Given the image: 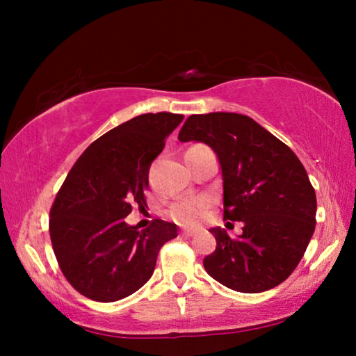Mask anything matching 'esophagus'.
<instances>
[{
  "instance_id": "esophagus-1",
  "label": "esophagus",
  "mask_w": 356,
  "mask_h": 356,
  "mask_svg": "<svg viewBox=\"0 0 356 356\" xmlns=\"http://www.w3.org/2000/svg\"><path fill=\"white\" fill-rule=\"evenodd\" d=\"M181 235H183V236H194V235H196V232L189 230V228H186V230L181 232Z\"/></svg>"
}]
</instances>
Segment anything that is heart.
I'll return each instance as SVG.
<instances>
[{"label": "heart", "instance_id": "b5f03b06", "mask_svg": "<svg viewBox=\"0 0 356 356\" xmlns=\"http://www.w3.org/2000/svg\"><path fill=\"white\" fill-rule=\"evenodd\" d=\"M211 206L209 199L206 197H193V199H183V201L175 202L170 207L168 216L173 218L175 222L181 223V225H197L206 216L207 209Z\"/></svg>", "mask_w": 356, "mask_h": 356}]
</instances>
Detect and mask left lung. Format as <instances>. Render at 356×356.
I'll return each mask as SVG.
<instances>
[{
	"label": "left lung",
	"mask_w": 356,
	"mask_h": 356,
	"mask_svg": "<svg viewBox=\"0 0 356 356\" xmlns=\"http://www.w3.org/2000/svg\"><path fill=\"white\" fill-rule=\"evenodd\" d=\"M178 139L204 143L217 154L223 218L243 223L238 238L211 228L217 246L204 257L207 274L243 293L280 285L296 269L316 227V193L303 163L246 115H191Z\"/></svg>",
	"instance_id": "obj_1"
}]
</instances>
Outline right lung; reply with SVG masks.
<instances>
[{
	"label": "right lung",
	"instance_id": "right-lung-1",
	"mask_svg": "<svg viewBox=\"0 0 356 356\" xmlns=\"http://www.w3.org/2000/svg\"><path fill=\"white\" fill-rule=\"evenodd\" d=\"M177 113H145L100 136L67 173L50 211V238L66 280L102 303L123 300L154 274L160 248L178 236L155 218L145 230L124 218L144 209L150 163L181 123Z\"/></svg>",
	"mask_w": 356,
	"mask_h": 356
}]
</instances>
